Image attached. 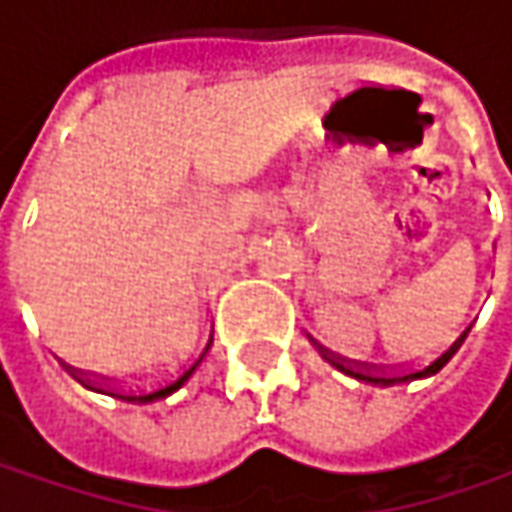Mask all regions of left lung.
Segmentation results:
<instances>
[{"instance_id": "8db88e82", "label": "left lung", "mask_w": 512, "mask_h": 512, "mask_svg": "<svg viewBox=\"0 0 512 512\" xmlns=\"http://www.w3.org/2000/svg\"><path fill=\"white\" fill-rule=\"evenodd\" d=\"M467 331L470 326L462 328L453 340H450L445 348H439L436 354H433L431 360L425 362H402V365H377V362H368V360H357V357H345L340 351H334V348H326L323 343H317L314 337H309L314 348L323 354V360H328L334 368H340L343 374L348 377L360 379V382H374V385H394V382H408V379H419V377H431L436 374L445 362L459 351V345L465 343Z\"/></svg>"}]
</instances>
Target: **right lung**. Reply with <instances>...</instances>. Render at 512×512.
Instances as JSON below:
<instances>
[{
    "label": "right lung",
    "mask_w": 512,
    "mask_h": 512,
    "mask_svg": "<svg viewBox=\"0 0 512 512\" xmlns=\"http://www.w3.org/2000/svg\"><path fill=\"white\" fill-rule=\"evenodd\" d=\"M209 343H212V334L203 340L198 348L181 354L178 360H172L167 365H152L147 371H135L130 377H104V374H84L79 368H73V374H79L81 382H87L90 388L96 391H104L110 397L127 399V402H152L158 397H167L175 388H181L186 379L192 377V371L198 368V362L203 360V354L209 351Z\"/></svg>",
    "instance_id": "add662e5"
}]
</instances>
